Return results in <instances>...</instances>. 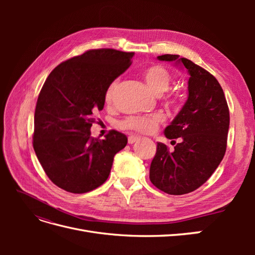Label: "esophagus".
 Here are the masks:
<instances>
[{"label":"esophagus","instance_id":"34e87169","mask_svg":"<svg viewBox=\"0 0 255 255\" xmlns=\"http://www.w3.org/2000/svg\"><path fill=\"white\" fill-rule=\"evenodd\" d=\"M140 139V137H138V136H134V135H130L129 137H128V143L129 144H132V143H134V142H137L138 140Z\"/></svg>","mask_w":255,"mask_h":255}]
</instances>
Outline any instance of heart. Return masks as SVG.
Instances as JSON below:
<instances>
[{
	"label": "heart",
	"mask_w": 255,
	"mask_h": 255,
	"mask_svg": "<svg viewBox=\"0 0 255 255\" xmlns=\"http://www.w3.org/2000/svg\"><path fill=\"white\" fill-rule=\"evenodd\" d=\"M143 80L154 94L160 96L166 92L169 87H170L172 82V75L169 72L167 69L158 64H154L144 69L142 73ZM118 86V80H114L109 86H107L105 94H104V100L107 104L112 102L114 98L116 88ZM167 103L172 106L176 107L179 105V99L174 94H169L166 96ZM164 121L163 115L160 114H152L148 116H132L120 122V127L126 129L135 130L138 133L142 134H151L155 132L158 126Z\"/></svg>",
	"instance_id": "heart-1"
}]
</instances>
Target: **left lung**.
Segmentation results:
<instances>
[{"instance_id":"1","label":"left lung","mask_w":255,"mask_h":255,"mask_svg":"<svg viewBox=\"0 0 255 255\" xmlns=\"http://www.w3.org/2000/svg\"><path fill=\"white\" fill-rule=\"evenodd\" d=\"M187 69L188 99L165 128V136L180 142L170 152L157 142L150 166V181L169 195L188 194L203 185L226 154L230 113L218 81L191 60L172 54L157 56ZM175 143V141H174Z\"/></svg>"}]
</instances>
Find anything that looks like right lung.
Instances as JSON below:
<instances>
[{
	"mask_svg": "<svg viewBox=\"0 0 255 255\" xmlns=\"http://www.w3.org/2000/svg\"><path fill=\"white\" fill-rule=\"evenodd\" d=\"M133 52L89 50L59 64L37 100L33 146L49 179L72 194H85L107 180L114 156L128 143L112 129L90 136L95 114L104 107L107 86L132 64Z\"/></svg>",
	"mask_w": 255,
	"mask_h": 255,
	"instance_id": "right-lung-1",
	"label": "right lung"
}]
</instances>
